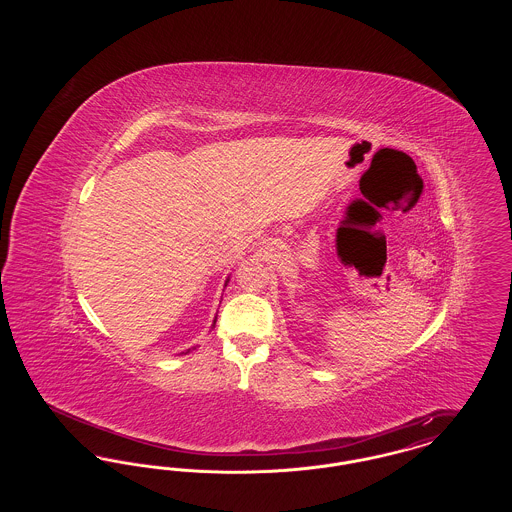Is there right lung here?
I'll list each match as a JSON object with an SVG mask.
<instances>
[{
    "instance_id": "add662e5",
    "label": "right lung",
    "mask_w": 512,
    "mask_h": 512,
    "mask_svg": "<svg viewBox=\"0 0 512 512\" xmlns=\"http://www.w3.org/2000/svg\"><path fill=\"white\" fill-rule=\"evenodd\" d=\"M215 322H217V318H215ZM215 322H213V326H215ZM186 353H190V349H188V351H186ZM186 353H184V355H186Z\"/></svg>"
}]
</instances>
